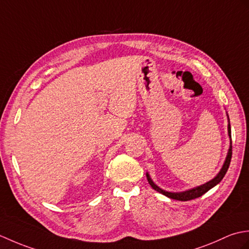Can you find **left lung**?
<instances>
[{
    "instance_id": "obj_1",
    "label": "left lung",
    "mask_w": 249,
    "mask_h": 249,
    "mask_svg": "<svg viewBox=\"0 0 249 249\" xmlns=\"http://www.w3.org/2000/svg\"><path fill=\"white\" fill-rule=\"evenodd\" d=\"M228 134H229L230 139H231V126H230V124H228ZM231 157H232V142H230V148H229V151H228V154H227V158H226V161H225V163L223 165L222 169H220V171L218 173V175L215 177L214 179H212L211 181H209V182H207V183H204V184H202L200 186H197V187H195V189H192L190 191H185V192H181V193H170V192H166V191H164L162 189H160L158 185L154 184L148 174H146L147 180L149 182V184L152 186L153 190H156L157 192L161 193V194L171 198V199H176V200H180V201L192 200V199H195V198H198V197L202 196L204 193H207L209 190H211L212 187H214L215 185L218 184L220 181H222V179L224 178L226 173H227V170L229 168V165H230V162H231Z\"/></svg>"
}]
</instances>
